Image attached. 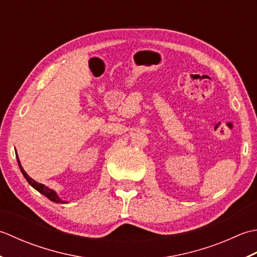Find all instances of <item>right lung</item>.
Masks as SVG:
<instances>
[{
    "mask_svg": "<svg viewBox=\"0 0 257 257\" xmlns=\"http://www.w3.org/2000/svg\"><path fill=\"white\" fill-rule=\"evenodd\" d=\"M18 163H19V167H20V170H21V172H22V174H23V176L25 177V180L28 181V183L29 184L32 186V187H34L36 191L38 192H40L41 194H43L44 196H46L49 198V200H51L52 202H55V203H62V204H65V203H67L66 201H63L62 198L57 195V193L54 191V190H52V188H50V187H48V186H45L44 184H41V183H38L36 181H34L32 177H30L28 174H26V172L23 170V167H22V165H21V162H20V160H19V156H18Z\"/></svg>",
    "mask_w": 257,
    "mask_h": 257,
    "instance_id": "1",
    "label": "right lung"
}]
</instances>
